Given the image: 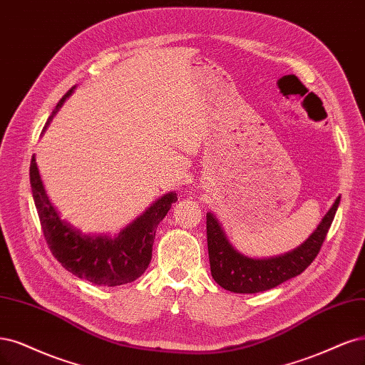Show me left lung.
Wrapping results in <instances>:
<instances>
[{"label": "left lung", "mask_w": 365, "mask_h": 365, "mask_svg": "<svg viewBox=\"0 0 365 365\" xmlns=\"http://www.w3.org/2000/svg\"><path fill=\"white\" fill-rule=\"evenodd\" d=\"M340 196L326 212L317 230L307 242L292 252L273 258H249L238 252L228 242L216 216L207 212V242L212 279L222 288L232 293H259L270 290L290 278L302 273L320 252L336 212Z\"/></svg>", "instance_id": "1"}]
</instances>
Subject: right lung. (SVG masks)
Returning a JSON list of instances; mask_svg holds the SVG:
<instances>
[{"instance_id":"obj_1","label":"right lung","mask_w":365,"mask_h":365,"mask_svg":"<svg viewBox=\"0 0 365 365\" xmlns=\"http://www.w3.org/2000/svg\"><path fill=\"white\" fill-rule=\"evenodd\" d=\"M73 89L75 87L60 99L43 131ZM30 184L45 240L53 255L72 274L101 287L128 284L143 274L153 258L157 226L165 219L172 204L178 200L173 192L161 196L118 237L84 235L71 223L60 219L58 211L45 192L34 155L30 163Z\"/></svg>"}]
</instances>
